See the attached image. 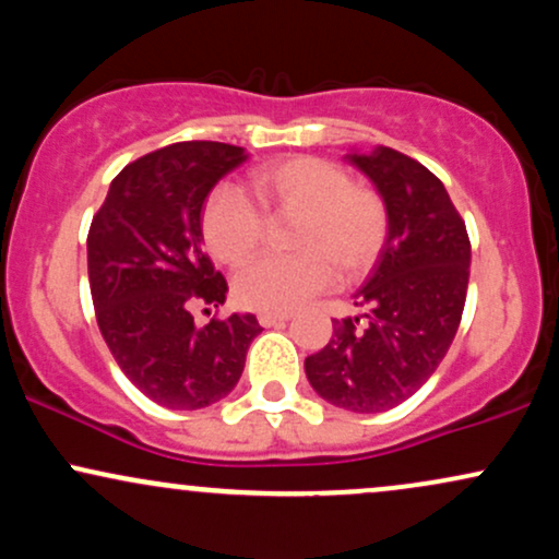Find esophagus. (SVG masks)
I'll return each mask as SVG.
<instances>
[{"mask_svg":"<svg viewBox=\"0 0 559 559\" xmlns=\"http://www.w3.org/2000/svg\"><path fill=\"white\" fill-rule=\"evenodd\" d=\"M288 318H292L288 312H260L258 316L262 329H275V325H284Z\"/></svg>","mask_w":559,"mask_h":559,"instance_id":"obj_1","label":"esophagus"}]
</instances>
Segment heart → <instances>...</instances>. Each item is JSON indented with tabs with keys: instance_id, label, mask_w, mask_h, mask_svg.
I'll list each match as a JSON object with an SVG mask.
<instances>
[{
	"instance_id": "heart-1",
	"label": "heart",
	"mask_w": 559,
	"mask_h": 559,
	"mask_svg": "<svg viewBox=\"0 0 559 559\" xmlns=\"http://www.w3.org/2000/svg\"><path fill=\"white\" fill-rule=\"evenodd\" d=\"M249 183L267 221H297L292 249L299 254L260 260L239 273L234 294L241 307L292 312L331 286L333 267L344 278L373 267L386 241V204L368 186L352 183L342 165L320 157L275 159L260 165ZM265 230V218L236 186H217L204 202V243L223 265L252 260Z\"/></svg>"
}]
</instances>
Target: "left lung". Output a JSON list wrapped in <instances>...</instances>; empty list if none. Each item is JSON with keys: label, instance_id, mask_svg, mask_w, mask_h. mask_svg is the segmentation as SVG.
Segmentation results:
<instances>
[{"label": "left lung", "instance_id": "obj_1", "mask_svg": "<svg viewBox=\"0 0 559 559\" xmlns=\"http://www.w3.org/2000/svg\"><path fill=\"white\" fill-rule=\"evenodd\" d=\"M344 159L376 186L389 230L355 294L368 312L333 320L331 342L307 357L305 373L333 407L383 413L409 400L444 360L463 318L471 241L444 183L413 157L373 146Z\"/></svg>", "mask_w": 559, "mask_h": 559}]
</instances>
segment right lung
<instances>
[{
    "instance_id": "right-lung-1",
    "label": "right lung",
    "mask_w": 559,
    "mask_h": 559,
    "mask_svg": "<svg viewBox=\"0 0 559 559\" xmlns=\"http://www.w3.org/2000/svg\"><path fill=\"white\" fill-rule=\"evenodd\" d=\"M243 146L181 141L126 165L88 228V286L102 336L128 381L168 409H202L239 383L254 316L194 323L228 284L204 254L202 207L247 163Z\"/></svg>"
}]
</instances>
